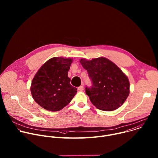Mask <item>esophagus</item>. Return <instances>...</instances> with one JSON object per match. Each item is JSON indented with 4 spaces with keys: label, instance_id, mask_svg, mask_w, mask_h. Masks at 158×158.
Segmentation results:
<instances>
[{
    "label": "esophagus",
    "instance_id": "34e87169",
    "mask_svg": "<svg viewBox=\"0 0 158 158\" xmlns=\"http://www.w3.org/2000/svg\"><path fill=\"white\" fill-rule=\"evenodd\" d=\"M78 91H82V90H83V86L82 85H81V86H79V87H78Z\"/></svg>",
    "mask_w": 158,
    "mask_h": 158
}]
</instances>
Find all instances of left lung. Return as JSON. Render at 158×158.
Returning <instances> with one entry per match:
<instances>
[{"label": "left lung", "mask_w": 158, "mask_h": 158, "mask_svg": "<svg viewBox=\"0 0 158 158\" xmlns=\"http://www.w3.org/2000/svg\"><path fill=\"white\" fill-rule=\"evenodd\" d=\"M80 62L92 82L85 91L93 104L105 111L121 106L129 94V82L119 67L104 57L91 60L82 59Z\"/></svg>", "instance_id": "8db88e82"}]
</instances>
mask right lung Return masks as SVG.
Returning a JSON list of instances; mask_svg holds the SVG:
<instances>
[{
  "mask_svg": "<svg viewBox=\"0 0 158 158\" xmlns=\"http://www.w3.org/2000/svg\"><path fill=\"white\" fill-rule=\"evenodd\" d=\"M71 59L53 57L45 63L35 75L31 91L34 101L50 111H58L68 104L77 93L71 84L68 71Z\"/></svg>",
  "mask_w": 158,
  "mask_h": 158,
  "instance_id": "right-lung-1",
  "label": "right lung"
}]
</instances>
